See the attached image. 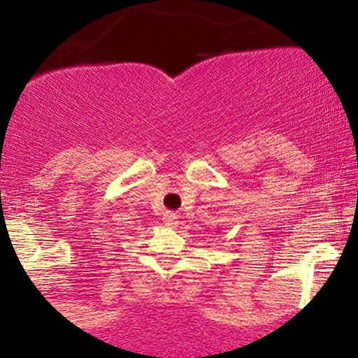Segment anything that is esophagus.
Masks as SVG:
<instances>
[{
  "mask_svg": "<svg viewBox=\"0 0 358 358\" xmlns=\"http://www.w3.org/2000/svg\"><path fill=\"white\" fill-rule=\"evenodd\" d=\"M163 220H165L166 225H171V227H175V225L178 224V215H176L175 212H165V215H163Z\"/></svg>",
  "mask_w": 358,
  "mask_h": 358,
  "instance_id": "esophagus-1",
  "label": "esophagus"
}]
</instances>
